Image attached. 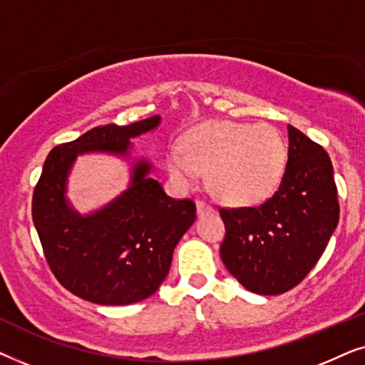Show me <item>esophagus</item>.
Masks as SVG:
<instances>
[{
  "label": "esophagus",
  "instance_id": "esophagus-1",
  "mask_svg": "<svg viewBox=\"0 0 365 365\" xmlns=\"http://www.w3.org/2000/svg\"><path fill=\"white\" fill-rule=\"evenodd\" d=\"M196 207H197V214H199V216H202V214L212 212V211H214L212 206H209V204H206L204 201H197V202H196Z\"/></svg>",
  "mask_w": 365,
  "mask_h": 365
}]
</instances>
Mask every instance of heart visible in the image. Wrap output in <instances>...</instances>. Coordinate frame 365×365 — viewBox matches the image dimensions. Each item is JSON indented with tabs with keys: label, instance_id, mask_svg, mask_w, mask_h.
I'll use <instances>...</instances> for the list:
<instances>
[{
	"label": "heart",
	"instance_id": "b5f03b06",
	"mask_svg": "<svg viewBox=\"0 0 365 365\" xmlns=\"http://www.w3.org/2000/svg\"><path fill=\"white\" fill-rule=\"evenodd\" d=\"M287 158L286 138L272 124L207 121L169 151L168 169L181 187H192L199 174L209 173V186L222 201L254 206L281 186Z\"/></svg>",
	"mask_w": 365,
	"mask_h": 365
}]
</instances>
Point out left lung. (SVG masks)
<instances>
[{
    "mask_svg": "<svg viewBox=\"0 0 365 365\" xmlns=\"http://www.w3.org/2000/svg\"><path fill=\"white\" fill-rule=\"evenodd\" d=\"M286 174L257 207L221 209L226 237L221 259L247 291L277 296L316 266L339 222L337 187L329 154L287 126Z\"/></svg>",
    "mask_w": 365,
    "mask_h": 365,
    "instance_id": "8db88e82",
    "label": "left lung"
}]
</instances>
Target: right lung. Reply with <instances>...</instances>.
I'll return each mask as SVG.
<instances>
[{"mask_svg":"<svg viewBox=\"0 0 365 365\" xmlns=\"http://www.w3.org/2000/svg\"><path fill=\"white\" fill-rule=\"evenodd\" d=\"M161 116L89 129L51 149L33 192V222L44 257L63 287L84 301L126 306L153 296L166 279L179 239L196 219L191 199L169 197L153 164L136 159L128 189L91 214H79L66 197L78 156H131L129 139L153 131Z\"/></svg>","mask_w":365,"mask_h":365,"instance_id":"right-lung-1","label":"right lung"}]
</instances>
